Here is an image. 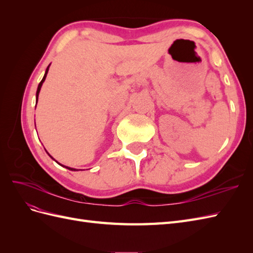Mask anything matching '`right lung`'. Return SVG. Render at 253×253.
<instances>
[{
  "mask_svg": "<svg viewBox=\"0 0 253 253\" xmlns=\"http://www.w3.org/2000/svg\"><path fill=\"white\" fill-rule=\"evenodd\" d=\"M50 65V64H49ZM49 65L47 66V68H46V71H45V74H44V77H43V79L41 80V82L39 83V85H38V89H37V94H36V98H37V101H38V97H39V93H40V89H41V86H42V84H43V82L45 81V78H46V75H47V73H48V68H49ZM37 104V103H36ZM48 154V153H47ZM49 155V154H48ZM50 156V155H49ZM51 157V156H50ZM52 158V157H51ZM60 165V164H59ZM62 166V165H61ZM64 167V166H63ZM66 169H68V170H71V171H76V169H73V168H70V167H65Z\"/></svg>",
  "mask_w": 253,
  "mask_h": 253,
  "instance_id": "right-lung-1",
  "label": "right lung"
}]
</instances>
